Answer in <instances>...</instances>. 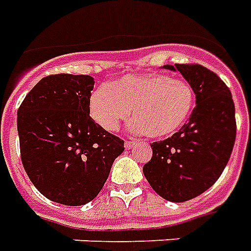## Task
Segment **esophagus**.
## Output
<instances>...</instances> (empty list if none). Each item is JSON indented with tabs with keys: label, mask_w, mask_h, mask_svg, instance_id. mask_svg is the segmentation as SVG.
Returning <instances> with one entry per match:
<instances>
[{
	"label": "esophagus",
	"mask_w": 251,
	"mask_h": 251,
	"mask_svg": "<svg viewBox=\"0 0 251 251\" xmlns=\"http://www.w3.org/2000/svg\"><path fill=\"white\" fill-rule=\"evenodd\" d=\"M138 143H139L138 140H127V142H126V149H132V147H135Z\"/></svg>",
	"instance_id": "34e87169"
}]
</instances>
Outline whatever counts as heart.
Here are the masks:
<instances>
[{
  "mask_svg": "<svg viewBox=\"0 0 251 251\" xmlns=\"http://www.w3.org/2000/svg\"><path fill=\"white\" fill-rule=\"evenodd\" d=\"M195 90L184 79L165 74H136L94 90L89 112L101 128L113 132L134 112L131 128L149 138H165L181 129L195 106Z\"/></svg>",
  "mask_w": 251,
  "mask_h": 251,
  "instance_id": "obj_1",
  "label": "heart"
}]
</instances>
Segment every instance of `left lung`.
<instances>
[{
	"mask_svg": "<svg viewBox=\"0 0 251 251\" xmlns=\"http://www.w3.org/2000/svg\"><path fill=\"white\" fill-rule=\"evenodd\" d=\"M178 70L196 94L189 120L170 138L151 143L143 166L151 188L165 200L188 201L214 185L231 157L236 136L230 89L214 72L196 63L163 66Z\"/></svg>",
	"mask_w": 251,
	"mask_h": 251,
	"instance_id": "obj_1",
	"label": "left lung"
}]
</instances>
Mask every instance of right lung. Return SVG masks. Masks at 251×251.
<instances>
[{
	"mask_svg": "<svg viewBox=\"0 0 251 251\" xmlns=\"http://www.w3.org/2000/svg\"><path fill=\"white\" fill-rule=\"evenodd\" d=\"M90 75L42 78L17 111L21 162L37 191L63 205H83L97 196L124 140L90 117Z\"/></svg>",
	"mask_w": 251,
	"mask_h": 251,
	"instance_id": "1",
	"label": "right lung"
}]
</instances>
